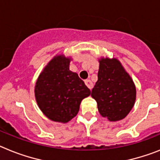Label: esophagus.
Masks as SVG:
<instances>
[{
	"instance_id": "1",
	"label": "esophagus",
	"mask_w": 160,
	"mask_h": 160,
	"mask_svg": "<svg viewBox=\"0 0 160 160\" xmlns=\"http://www.w3.org/2000/svg\"><path fill=\"white\" fill-rule=\"evenodd\" d=\"M84 83H85L86 85L88 86V88H89V89H92V87H93V84H92V82L90 80H84Z\"/></svg>"
}]
</instances>
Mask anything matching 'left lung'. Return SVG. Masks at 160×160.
<instances>
[{
  "instance_id": "obj_1",
  "label": "left lung",
  "mask_w": 160,
  "mask_h": 160,
  "mask_svg": "<svg viewBox=\"0 0 160 160\" xmlns=\"http://www.w3.org/2000/svg\"><path fill=\"white\" fill-rule=\"evenodd\" d=\"M97 81L91 96L100 114L110 122L124 119L136 100V87L131 76L117 58L99 59Z\"/></svg>"
}]
</instances>
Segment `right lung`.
Masks as SVG:
<instances>
[{
  "label": "right lung",
  "mask_w": 160,
  "mask_h": 160,
  "mask_svg": "<svg viewBox=\"0 0 160 160\" xmlns=\"http://www.w3.org/2000/svg\"><path fill=\"white\" fill-rule=\"evenodd\" d=\"M71 57L56 55L46 65L34 87L38 106L53 122L67 123L76 116L82 100L91 91L77 73L70 71Z\"/></svg>",
  "instance_id": "right-lung-1"
}]
</instances>
